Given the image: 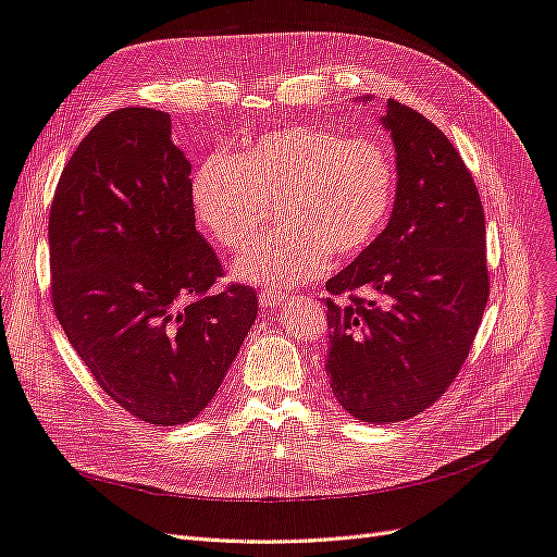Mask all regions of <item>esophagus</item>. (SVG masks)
I'll return each mask as SVG.
<instances>
[{"mask_svg":"<svg viewBox=\"0 0 557 557\" xmlns=\"http://www.w3.org/2000/svg\"><path fill=\"white\" fill-rule=\"evenodd\" d=\"M285 301H288V295H283L278 290H262L260 293V305L264 309H278L285 305Z\"/></svg>","mask_w":557,"mask_h":557,"instance_id":"obj_1","label":"esophagus"}]
</instances>
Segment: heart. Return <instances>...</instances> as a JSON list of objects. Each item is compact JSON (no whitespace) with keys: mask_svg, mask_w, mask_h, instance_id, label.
<instances>
[{"mask_svg":"<svg viewBox=\"0 0 557 557\" xmlns=\"http://www.w3.org/2000/svg\"><path fill=\"white\" fill-rule=\"evenodd\" d=\"M399 188L393 150L315 125L269 132L237 158L213 156L190 185L197 225L225 250H246L278 209V227L234 264L237 281L295 288L356 258L391 221Z\"/></svg>","mask_w":557,"mask_h":557,"instance_id":"heart-1","label":"heart"}]
</instances>
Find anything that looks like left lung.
I'll list each match as a JSON object with an SVG mask.
<instances>
[{
	"label": "left lung",
	"instance_id": "obj_1",
	"mask_svg": "<svg viewBox=\"0 0 557 557\" xmlns=\"http://www.w3.org/2000/svg\"><path fill=\"white\" fill-rule=\"evenodd\" d=\"M397 150L391 223L327 281L325 372L362 423L423 413L462 369L491 295L485 213L474 178L446 134L387 99Z\"/></svg>",
	"mask_w": 557,
	"mask_h": 557
}]
</instances>
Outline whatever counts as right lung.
I'll list each match as a JSON object with an SVG mask.
<instances>
[{"mask_svg": "<svg viewBox=\"0 0 557 557\" xmlns=\"http://www.w3.org/2000/svg\"><path fill=\"white\" fill-rule=\"evenodd\" d=\"M190 162L170 113L104 115L60 174L48 215L50 301L102 391L150 425L188 423L258 318L195 227Z\"/></svg>", "mask_w": 557, "mask_h": 557, "instance_id": "right-lung-1", "label": "right lung"}]
</instances>
